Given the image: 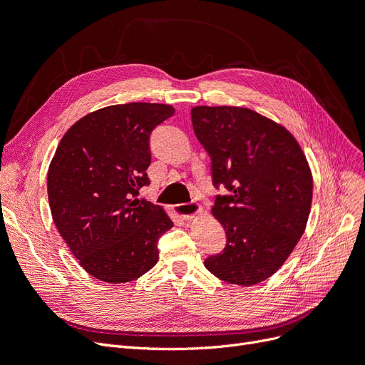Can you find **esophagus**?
I'll return each mask as SVG.
<instances>
[{"mask_svg": "<svg viewBox=\"0 0 365 365\" xmlns=\"http://www.w3.org/2000/svg\"><path fill=\"white\" fill-rule=\"evenodd\" d=\"M173 210L176 212V215H180L184 220H192L195 219L197 215L202 213V207L197 204H178L175 205Z\"/></svg>", "mask_w": 365, "mask_h": 365, "instance_id": "34e87169", "label": "esophagus"}]
</instances>
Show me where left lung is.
Wrapping results in <instances>:
<instances>
[{
    "mask_svg": "<svg viewBox=\"0 0 365 365\" xmlns=\"http://www.w3.org/2000/svg\"><path fill=\"white\" fill-rule=\"evenodd\" d=\"M192 125L213 184L230 192L212 208L227 245L205 268L228 283L257 284L282 268L306 230L314 180L304 152L283 125L248 108L195 106Z\"/></svg>",
    "mask_w": 365,
    "mask_h": 365,
    "instance_id": "obj_1",
    "label": "left lung"
}]
</instances>
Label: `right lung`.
I'll list each match as a JSON object with an SVG mask.
<instances>
[{"label":"right lung","mask_w":365,"mask_h":365,"mask_svg":"<svg viewBox=\"0 0 365 365\" xmlns=\"http://www.w3.org/2000/svg\"><path fill=\"white\" fill-rule=\"evenodd\" d=\"M173 114L170 105L141 102L97 109L54 152L47 176L53 222L97 280L128 283L158 262V237L173 222L137 193L149 184L152 130Z\"/></svg>","instance_id":"right-lung-1"}]
</instances>
